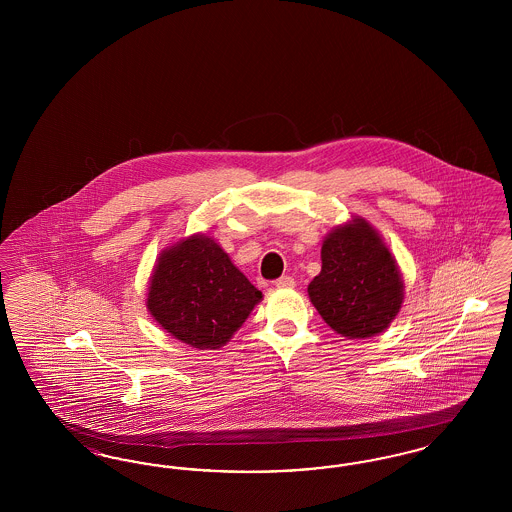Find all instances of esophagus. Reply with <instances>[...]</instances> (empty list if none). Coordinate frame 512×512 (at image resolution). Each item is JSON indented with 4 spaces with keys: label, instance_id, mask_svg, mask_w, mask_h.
<instances>
[{
    "label": "esophagus",
    "instance_id": "esophagus-1",
    "mask_svg": "<svg viewBox=\"0 0 512 512\" xmlns=\"http://www.w3.org/2000/svg\"><path fill=\"white\" fill-rule=\"evenodd\" d=\"M274 286L278 290H292V288H295V280H293L292 276H282V278H278L274 282Z\"/></svg>",
    "mask_w": 512,
    "mask_h": 512
}]
</instances>
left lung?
Returning <instances> with one entry per match:
<instances>
[{"instance_id": "1", "label": "left lung", "mask_w": 512, "mask_h": 512, "mask_svg": "<svg viewBox=\"0 0 512 512\" xmlns=\"http://www.w3.org/2000/svg\"><path fill=\"white\" fill-rule=\"evenodd\" d=\"M322 268L307 292L324 322L349 340L382 334L405 299V284L382 234L363 217L334 226L320 249Z\"/></svg>"}]
</instances>
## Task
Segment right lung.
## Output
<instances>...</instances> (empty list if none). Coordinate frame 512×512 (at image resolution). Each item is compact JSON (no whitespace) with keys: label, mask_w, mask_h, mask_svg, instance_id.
I'll return each instance as SVG.
<instances>
[{"label":"right lung","mask_w":512,"mask_h":512,"mask_svg":"<svg viewBox=\"0 0 512 512\" xmlns=\"http://www.w3.org/2000/svg\"><path fill=\"white\" fill-rule=\"evenodd\" d=\"M146 307L174 340L219 349L263 299L215 238L192 234L161 251L149 276Z\"/></svg>","instance_id":"add662e5"}]
</instances>
